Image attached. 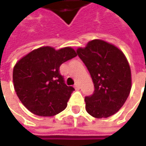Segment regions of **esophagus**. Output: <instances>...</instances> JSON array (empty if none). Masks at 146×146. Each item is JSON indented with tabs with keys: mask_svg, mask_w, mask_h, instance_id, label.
<instances>
[{
	"mask_svg": "<svg viewBox=\"0 0 146 146\" xmlns=\"http://www.w3.org/2000/svg\"><path fill=\"white\" fill-rule=\"evenodd\" d=\"M74 86H75V88H76V90H79V89L80 88V84H77V83H76V84H75V85H74Z\"/></svg>",
	"mask_w": 146,
	"mask_h": 146,
	"instance_id": "1",
	"label": "esophagus"
}]
</instances>
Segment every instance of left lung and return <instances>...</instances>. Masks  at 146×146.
I'll return each mask as SVG.
<instances>
[{
	"label": "left lung",
	"instance_id": "8db88e82",
	"mask_svg": "<svg viewBox=\"0 0 146 146\" xmlns=\"http://www.w3.org/2000/svg\"><path fill=\"white\" fill-rule=\"evenodd\" d=\"M76 52L87 66L95 88L93 95L84 98L87 112L97 119L116 114L132 88L131 68L126 56L113 44L98 39L88 41Z\"/></svg>",
	"mask_w": 146,
	"mask_h": 146
}]
</instances>
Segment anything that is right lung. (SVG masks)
I'll return each instance as SVG.
<instances>
[{"instance_id":"add662e5","label":"right lung","mask_w":146,"mask_h":146,"mask_svg":"<svg viewBox=\"0 0 146 146\" xmlns=\"http://www.w3.org/2000/svg\"><path fill=\"white\" fill-rule=\"evenodd\" d=\"M76 56L71 47L55 49L43 46L16 62L13 70L14 90L20 102L32 114L48 117L65 110L75 89L66 85L59 67Z\"/></svg>"}]
</instances>
